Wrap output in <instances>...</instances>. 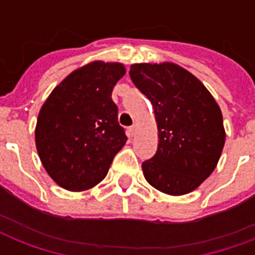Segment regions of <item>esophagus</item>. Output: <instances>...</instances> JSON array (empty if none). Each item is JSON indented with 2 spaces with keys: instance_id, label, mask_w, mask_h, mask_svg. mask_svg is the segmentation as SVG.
<instances>
[{
  "instance_id": "34e87169",
  "label": "esophagus",
  "mask_w": 255,
  "mask_h": 255,
  "mask_svg": "<svg viewBox=\"0 0 255 255\" xmlns=\"http://www.w3.org/2000/svg\"><path fill=\"white\" fill-rule=\"evenodd\" d=\"M128 131H129V135L135 136L136 131H137V126H136V124H133V126H131V127H129V129H128Z\"/></svg>"
}]
</instances>
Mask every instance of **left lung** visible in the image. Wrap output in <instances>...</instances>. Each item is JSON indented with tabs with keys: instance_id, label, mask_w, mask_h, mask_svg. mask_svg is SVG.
I'll list each match as a JSON object with an SVG mask.
<instances>
[{
	"instance_id": "left-lung-1",
	"label": "left lung",
	"mask_w": 255,
	"mask_h": 255,
	"mask_svg": "<svg viewBox=\"0 0 255 255\" xmlns=\"http://www.w3.org/2000/svg\"><path fill=\"white\" fill-rule=\"evenodd\" d=\"M129 77L151 100L159 132L157 151L141 164L153 188L170 196L197 189L221 157L225 128L208 88L181 66L133 63Z\"/></svg>"
}]
</instances>
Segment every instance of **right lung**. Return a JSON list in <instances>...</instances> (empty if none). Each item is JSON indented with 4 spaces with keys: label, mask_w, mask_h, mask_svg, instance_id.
Wrapping results in <instances>:
<instances>
[{
    "label": "right lung",
    "mask_w": 255,
    "mask_h": 255,
    "mask_svg": "<svg viewBox=\"0 0 255 255\" xmlns=\"http://www.w3.org/2000/svg\"><path fill=\"white\" fill-rule=\"evenodd\" d=\"M124 74L123 63L90 62L67 75L39 110L38 156L63 189L82 192L98 185L127 141L111 98Z\"/></svg>",
    "instance_id": "right-lung-1"
}]
</instances>
